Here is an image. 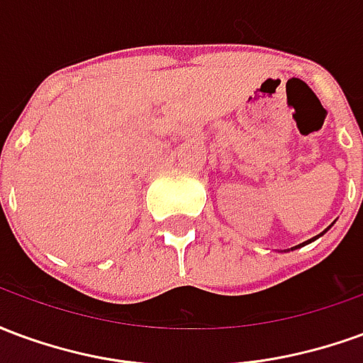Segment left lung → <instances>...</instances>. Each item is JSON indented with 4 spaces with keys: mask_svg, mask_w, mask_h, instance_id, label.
I'll list each match as a JSON object with an SVG mask.
<instances>
[{
    "mask_svg": "<svg viewBox=\"0 0 363 363\" xmlns=\"http://www.w3.org/2000/svg\"><path fill=\"white\" fill-rule=\"evenodd\" d=\"M333 225H335V223H330V225H328V228H327V229H325V231H323V233H320V235H325V233H327L328 229L333 228ZM320 235H317V237H313V239H309V241H305V243H301V245H297V247H294V249H299V247H305V245H309V243H311V241H315V239H319V237H320ZM294 249H291V251H294Z\"/></svg>",
    "mask_w": 363,
    "mask_h": 363,
    "instance_id": "left-lung-1",
    "label": "left lung"
}]
</instances>
